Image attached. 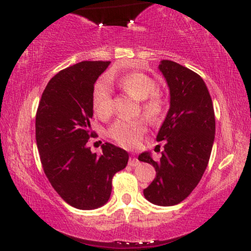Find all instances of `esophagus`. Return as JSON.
Masks as SVG:
<instances>
[{
    "label": "esophagus",
    "instance_id": "obj_1",
    "mask_svg": "<svg viewBox=\"0 0 251 251\" xmlns=\"http://www.w3.org/2000/svg\"><path fill=\"white\" fill-rule=\"evenodd\" d=\"M138 164H139V161H138V159H137V157H135V156L130 157V160H129V166L136 167V166H138Z\"/></svg>",
    "mask_w": 251,
    "mask_h": 251
}]
</instances>
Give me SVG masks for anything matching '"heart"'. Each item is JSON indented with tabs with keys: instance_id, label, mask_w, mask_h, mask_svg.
<instances>
[{
	"instance_id": "heart-1",
	"label": "heart",
	"mask_w": 251,
	"mask_h": 251,
	"mask_svg": "<svg viewBox=\"0 0 251 251\" xmlns=\"http://www.w3.org/2000/svg\"><path fill=\"white\" fill-rule=\"evenodd\" d=\"M119 87L137 100H143V114L149 120H156L163 111V99L156 94V83L142 73L125 75L118 80ZM92 107L100 118L112 112V90L106 82L99 81L92 91ZM143 120H118L108 128L111 138L125 147H132L145 132Z\"/></svg>"
}]
</instances>
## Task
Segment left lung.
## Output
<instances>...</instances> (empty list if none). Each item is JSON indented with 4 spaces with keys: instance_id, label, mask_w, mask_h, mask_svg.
I'll use <instances>...</instances> for the list:
<instances>
[{
    "instance_id": "1",
    "label": "left lung",
    "mask_w": 251,
    "mask_h": 251,
    "mask_svg": "<svg viewBox=\"0 0 251 251\" xmlns=\"http://www.w3.org/2000/svg\"><path fill=\"white\" fill-rule=\"evenodd\" d=\"M159 70L170 91L169 111L156 136L157 142L166 143L164 151L159 161L150 152L138 160L156 171L144 197L168 207L185 200L203 176L215 139V112L200 75L171 60H161Z\"/></svg>"
}]
</instances>
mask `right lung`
<instances>
[{"label":"right lung","mask_w":251,"mask_h":251,"mask_svg":"<svg viewBox=\"0 0 251 251\" xmlns=\"http://www.w3.org/2000/svg\"><path fill=\"white\" fill-rule=\"evenodd\" d=\"M111 61H81L49 81L35 120L36 145L44 174L61 199L72 207L92 210L104 205L112 192V178L125 169L126 151L102 144L101 155L92 153L95 83Z\"/></svg>","instance_id":"obj_1"}]
</instances>
